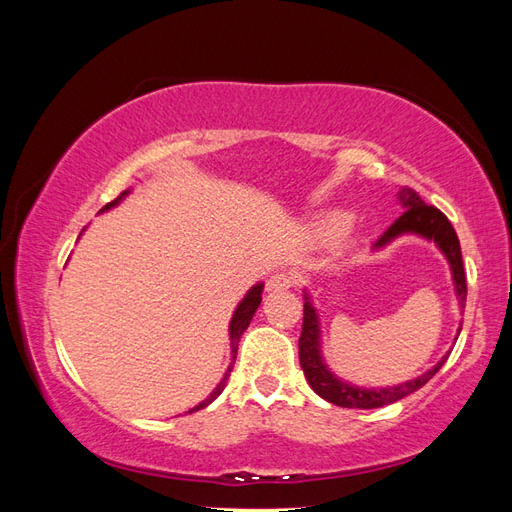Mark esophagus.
Returning <instances> with one entry per match:
<instances>
[{
	"label": "esophagus",
	"mask_w": 512,
	"mask_h": 512,
	"mask_svg": "<svg viewBox=\"0 0 512 512\" xmlns=\"http://www.w3.org/2000/svg\"><path fill=\"white\" fill-rule=\"evenodd\" d=\"M292 284H294V277H292L290 273L277 271V273H273V275L269 277V280H267V290H269V292H280V290L292 288Z\"/></svg>",
	"instance_id": "1"
}]
</instances>
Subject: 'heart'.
<instances>
[{"label": "heart", "instance_id": "1", "mask_svg": "<svg viewBox=\"0 0 512 512\" xmlns=\"http://www.w3.org/2000/svg\"><path fill=\"white\" fill-rule=\"evenodd\" d=\"M348 224H350V218L346 213H339V211L329 213L327 218L320 222V235L324 239H337V237L344 235V230L348 228Z\"/></svg>", "mask_w": 512, "mask_h": 512}]
</instances>
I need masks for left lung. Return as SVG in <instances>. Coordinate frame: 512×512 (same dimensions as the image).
I'll list each match as a JSON object with an SVG mask.
<instances>
[{
    "mask_svg": "<svg viewBox=\"0 0 512 512\" xmlns=\"http://www.w3.org/2000/svg\"><path fill=\"white\" fill-rule=\"evenodd\" d=\"M399 203L406 211L401 213L399 218L384 230V235H380V239L374 243V250L384 247L386 243H391L399 235H406V232H414V235L433 239L438 243L440 250L444 252V256L448 258V262H451L455 288H457L459 301L463 307V303H466V294H468V284H466V271H463L461 247H459V239H457V232H455L453 224L448 222V218L440 209L425 205V200L418 196L416 190L408 188V185L406 188H401ZM299 361L303 367V374L316 395L327 399L329 404L342 406V408L369 410V408L389 406V404H393V401L404 399L406 395L421 389V386H425L433 376L438 374V369L446 363V356L436 367H431L427 374L418 376L416 380H410L406 384L391 386V389L376 391V389H361V386L346 384L342 380H337L327 369V365L322 363L318 316H316V309H314L312 301H309V297L305 294L303 329H301V337H299Z\"/></svg>",
    "mask_w": 512,
    "mask_h": 512,
    "instance_id": "obj_1",
    "label": "left lung"
}]
</instances>
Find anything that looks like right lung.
Returning <instances> with one entry per match:
<instances>
[{"instance_id": "1", "label": "right lung", "mask_w": 512, "mask_h": 512, "mask_svg": "<svg viewBox=\"0 0 512 512\" xmlns=\"http://www.w3.org/2000/svg\"><path fill=\"white\" fill-rule=\"evenodd\" d=\"M128 194V190L126 192H121L115 200H111V203L108 205H104V209L102 211H106V209H111V207H115L119 200ZM262 284H258V286H254L250 292L245 294V299L239 303V307L235 309V314H232V320H230V348H232V363H235V359H237V348H239V339H241V335H243V331L250 327V322H252V318H254V314H256V309H258V305H260V301H262ZM230 371H232V365L228 367V371H226V376L222 378V382L215 386V391L205 399V401H200V404L196 406V408H192L190 412H194V410H200V408H205V406H209L211 401L218 397L222 391H224V386H226V382H228V378H230Z\"/></svg>"}]
</instances>
